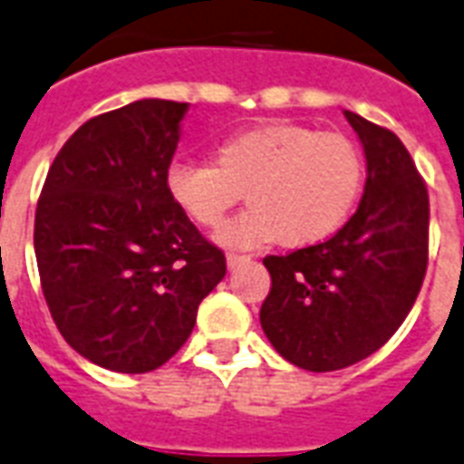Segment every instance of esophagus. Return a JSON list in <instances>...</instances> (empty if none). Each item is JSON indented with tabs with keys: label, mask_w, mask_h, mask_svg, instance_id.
Instances as JSON below:
<instances>
[{
	"label": "esophagus",
	"mask_w": 464,
	"mask_h": 464,
	"mask_svg": "<svg viewBox=\"0 0 464 464\" xmlns=\"http://www.w3.org/2000/svg\"><path fill=\"white\" fill-rule=\"evenodd\" d=\"M244 261H249V256H246V254H235V251H229V254H227L229 268H235V266L244 264Z\"/></svg>",
	"instance_id": "1"
}]
</instances>
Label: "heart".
I'll return each instance as SVG.
<instances>
[{"mask_svg": "<svg viewBox=\"0 0 464 464\" xmlns=\"http://www.w3.org/2000/svg\"><path fill=\"white\" fill-rule=\"evenodd\" d=\"M362 181L365 161L353 140L295 123L237 132L215 147V164L183 161L167 171L171 200L203 227H220L246 193L251 208L220 235L229 246L324 242L353 215Z\"/></svg>", "mask_w": 464, "mask_h": 464, "instance_id": "1", "label": "heart"}]
</instances>
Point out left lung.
Masks as SVG:
<instances>
[{
  "label": "left lung",
  "mask_w": 464,
  "mask_h": 464,
  "mask_svg": "<svg viewBox=\"0 0 464 464\" xmlns=\"http://www.w3.org/2000/svg\"><path fill=\"white\" fill-rule=\"evenodd\" d=\"M365 150L358 210L326 242L266 256L261 326L293 365L329 372L368 358L407 319L429 266V191L392 130L343 111Z\"/></svg>",
  "instance_id": "1"
}]
</instances>
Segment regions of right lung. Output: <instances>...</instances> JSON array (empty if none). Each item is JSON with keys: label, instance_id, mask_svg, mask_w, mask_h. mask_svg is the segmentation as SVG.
<instances>
[{"label": "right lung", "instance_id": "right-lung-1", "mask_svg": "<svg viewBox=\"0 0 464 464\" xmlns=\"http://www.w3.org/2000/svg\"><path fill=\"white\" fill-rule=\"evenodd\" d=\"M188 103L142 99L86 121L57 152L34 246L57 329L79 355L150 372L191 336L225 254L167 191Z\"/></svg>", "mask_w": 464, "mask_h": 464}]
</instances>
